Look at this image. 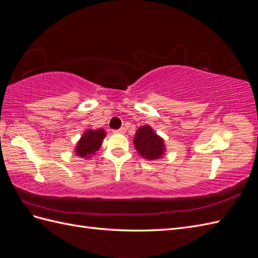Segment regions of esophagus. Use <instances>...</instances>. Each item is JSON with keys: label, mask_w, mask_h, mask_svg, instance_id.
<instances>
[{"label": "esophagus", "mask_w": 258, "mask_h": 258, "mask_svg": "<svg viewBox=\"0 0 258 258\" xmlns=\"http://www.w3.org/2000/svg\"><path fill=\"white\" fill-rule=\"evenodd\" d=\"M125 131H126V128H125L124 126H122L121 128L115 130V131H114V133H119V134H121V133H125Z\"/></svg>", "instance_id": "1"}]
</instances>
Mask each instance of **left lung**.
Returning <instances> with one entry per match:
<instances>
[{
  "mask_svg": "<svg viewBox=\"0 0 258 258\" xmlns=\"http://www.w3.org/2000/svg\"><path fill=\"white\" fill-rule=\"evenodd\" d=\"M133 142L136 151L147 160L159 159L165 153L164 140L148 125H144L136 131Z\"/></svg>",
  "mask_w": 258,
  "mask_h": 258,
  "instance_id": "8db88e82",
  "label": "left lung"
}]
</instances>
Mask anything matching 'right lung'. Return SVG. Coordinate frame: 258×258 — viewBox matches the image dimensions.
<instances>
[{"label":"right lung","mask_w":258,"mask_h":258,"mask_svg":"<svg viewBox=\"0 0 258 258\" xmlns=\"http://www.w3.org/2000/svg\"><path fill=\"white\" fill-rule=\"evenodd\" d=\"M106 133L104 130H88L81 136L76 146V154L81 158H90L99 151Z\"/></svg>","instance_id":"obj_1"}]
</instances>
